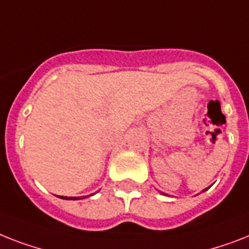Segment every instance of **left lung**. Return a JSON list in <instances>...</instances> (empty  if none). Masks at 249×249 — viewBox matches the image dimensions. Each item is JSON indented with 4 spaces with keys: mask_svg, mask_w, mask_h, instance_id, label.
Instances as JSON below:
<instances>
[{
    "mask_svg": "<svg viewBox=\"0 0 249 249\" xmlns=\"http://www.w3.org/2000/svg\"><path fill=\"white\" fill-rule=\"evenodd\" d=\"M205 191H206V189H205Z\"/></svg>",
    "mask_w": 249,
    "mask_h": 249,
    "instance_id": "1",
    "label": "left lung"
}]
</instances>
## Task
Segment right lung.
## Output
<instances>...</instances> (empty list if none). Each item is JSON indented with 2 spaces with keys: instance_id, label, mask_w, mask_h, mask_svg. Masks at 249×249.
<instances>
[{
  "instance_id": "right-lung-1",
  "label": "right lung",
  "mask_w": 249,
  "mask_h": 249,
  "mask_svg": "<svg viewBox=\"0 0 249 249\" xmlns=\"http://www.w3.org/2000/svg\"><path fill=\"white\" fill-rule=\"evenodd\" d=\"M60 198H62V199H82L80 197H64V196H60ZM86 198V197H83Z\"/></svg>"
}]
</instances>
